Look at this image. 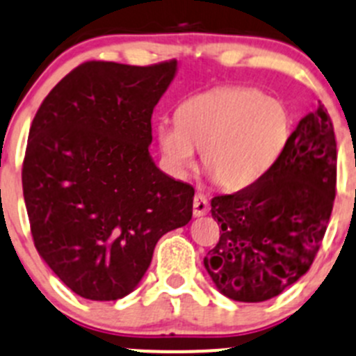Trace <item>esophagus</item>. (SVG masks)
I'll return each mask as SVG.
<instances>
[{"instance_id": "1", "label": "esophagus", "mask_w": 356, "mask_h": 356, "mask_svg": "<svg viewBox=\"0 0 356 356\" xmlns=\"http://www.w3.org/2000/svg\"><path fill=\"white\" fill-rule=\"evenodd\" d=\"M209 202H207V198L203 195H196L195 200H193V213H195V217H202L205 216L207 212H209Z\"/></svg>"}]
</instances>
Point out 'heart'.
<instances>
[{"label":"heart","mask_w":356,"mask_h":356,"mask_svg":"<svg viewBox=\"0 0 356 356\" xmlns=\"http://www.w3.org/2000/svg\"><path fill=\"white\" fill-rule=\"evenodd\" d=\"M291 123L278 99L248 86H217L179 104L175 122L154 129L165 167L186 177L203 163L224 189L240 191L261 181L287 146Z\"/></svg>","instance_id":"1"}]
</instances>
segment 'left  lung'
<instances>
[{
  "instance_id": "left-lung-1",
  "label": "left lung",
  "mask_w": 356,
  "mask_h": 356,
  "mask_svg": "<svg viewBox=\"0 0 356 356\" xmlns=\"http://www.w3.org/2000/svg\"><path fill=\"white\" fill-rule=\"evenodd\" d=\"M336 167L334 127L318 104L261 181L213 196L210 212L220 236L203 264L220 294L240 302L268 301L309 270L332 212Z\"/></svg>"
}]
</instances>
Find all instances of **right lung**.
<instances>
[{
    "label": "right lung",
    "instance_id": "1",
    "mask_svg": "<svg viewBox=\"0 0 356 356\" xmlns=\"http://www.w3.org/2000/svg\"><path fill=\"white\" fill-rule=\"evenodd\" d=\"M177 60L85 62L44 97L22 189L38 254L74 294L116 301L143 280L165 233L193 216V186L149 154L151 116Z\"/></svg>",
    "mask_w": 356,
    "mask_h": 356
}]
</instances>
